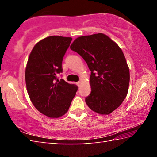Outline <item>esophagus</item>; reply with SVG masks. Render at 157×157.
Wrapping results in <instances>:
<instances>
[{
	"label": "esophagus",
	"instance_id": "obj_1",
	"mask_svg": "<svg viewBox=\"0 0 157 157\" xmlns=\"http://www.w3.org/2000/svg\"><path fill=\"white\" fill-rule=\"evenodd\" d=\"M76 84L78 85V86H80V84H81V82H76Z\"/></svg>",
	"mask_w": 157,
	"mask_h": 157
}]
</instances>
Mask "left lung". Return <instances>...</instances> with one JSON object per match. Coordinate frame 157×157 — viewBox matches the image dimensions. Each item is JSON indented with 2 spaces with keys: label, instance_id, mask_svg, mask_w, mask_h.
<instances>
[{
  "label": "left lung",
  "instance_id": "obj_1",
  "mask_svg": "<svg viewBox=\"0 0 157 157\" xmlns=\"http://www.w3.org/2000/svg\"><path fill=\"white\" fill-rule=\"evenodd\" d=\"M70 48L91 71L86 105L99 114L111 113L122 104L129 89V70L121 48L102 33L79 36Z\"/></svg>",
  "mask_w": 157,
  "mask_h": 157
}]
</instances>
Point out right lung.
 <instances>
[{"label": "right lung", "instance_id": "1", "mask_svg": "<svg viewBox=\"0 0 157 157\" xmlns=\"http://www.w3.org/2000/svg\"><path fill=\"white\" fill-rule=\"evenodd\" d=\"M72 38L50 36L39 41L29 55L25 83L32 103L39 112L57 118L67 112L78 91L75 84L57 78Z\"/></svg>", "mask_w": 157, "mask_h": 157}]
</instances>
